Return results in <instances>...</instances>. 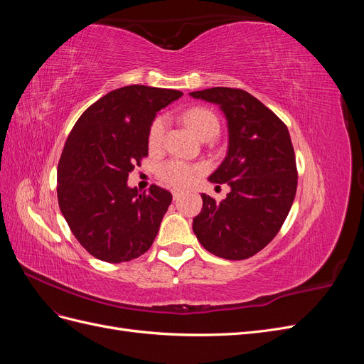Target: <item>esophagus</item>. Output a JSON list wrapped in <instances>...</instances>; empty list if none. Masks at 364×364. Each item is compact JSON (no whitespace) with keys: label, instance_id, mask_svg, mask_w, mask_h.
Segmentation results:
<instances>
[{"label":"esophagus","instance_id":"1","mask_svg":"<svg viewBox=\"0 0 364 364\" xmlns=\"http://www.w3.org/2000/svg\"><path fill=\"white\" fill-rule=\"evenodd\" d=\"M181 196H182V191H181V190H173V199H174V200H178Z\"/></svg>","mask_w":364,"mask_h":364}]
</instances>
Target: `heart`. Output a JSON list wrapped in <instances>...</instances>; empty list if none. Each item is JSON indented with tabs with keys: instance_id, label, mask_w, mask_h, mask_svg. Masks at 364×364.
I'll return each mask as SVG.
<instances>
[{
	"instance_id": "1",
	"label": "heart",
	"mask_w": 364,
	"mask_h": 364,
	"mask_svg": "<svg viewBox=\"0 0 364 364\" xmlns=\"http://www.w3.org/2000/svg\"><path fill=\"white\" fill-rule=\"evenodd\" d=\"M185 123L190 126V129L194 132L197 138H203L206 135H217L218 134V118L214 112L209 111L206 107H191L183 114ZM165 129H167V119L164 117H158L153 121L149 129V146L150 149L161 147ZM202 173V168L199 165L190 164L173 159L161 165L159 176L164 182L173 186H186L191 183L197 176Z\"/></svg>"
}]
</instances>
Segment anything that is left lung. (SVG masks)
Wrapping results in <instances>:
<instances>
[{"mask_svg":"<svg viewBox=\"0 0 364 364\" xmlns=\"http://www.w3.org/2000/svg\"><path fill=\"white\" fill-rule=\"evenodd\" d=\"M190 95L217 105L228 121L226 156L208 179L230 188L222 202L202 194L193 230L215 257L246 259L278 234L294 200L297 170L289 129L243 90L217 86Z\"/></svg>","mask_w":364,"mask_h":364,"instance_id":"left-lung-1","label":"left lung"}]
</instances>
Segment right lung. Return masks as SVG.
I'll return each instance as SVG.
<instances>
[{
    "label": "right lung",
    "mask_w": 364,
    "mask_h": 364,
    "mask_svg": "<svg viewBox=\"0 0 364 364\" xmlns=\"http://www.w3.org/2000/svg\"><path fill=\"white\" fill-rule=\"evenodd\" d=\"M181 91L130 85L107 92L77 119L58 167V200L77 241L92 257L124 262L146 253L171 203L151 185L141 193L129 173L149 155L156 112Z\"/></svg>",
    "instance_id": "1"
}]
</instances>
